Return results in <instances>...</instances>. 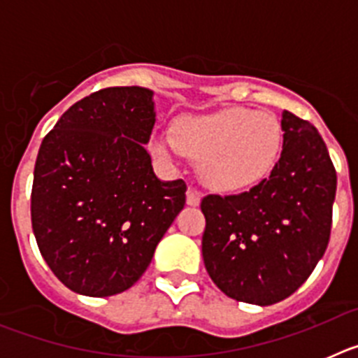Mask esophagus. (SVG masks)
<instances>
[{"instance_id":"esophagus-1","label":"esophagus","mask_w":358,"mask_h":358,"mask_svg":"<svg viewBox=\"0 0 358 358\" xmlns=\"http://www.w3.org/2000/svg\"><path fill=\"white\" fill-rule=\"evenodd\" d=\"M201 199L202 195L199 194L197 189L189 188L188 192H186V202H188V206H199V204H201Z\"/></svg>"}]
</instances>
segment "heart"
Listing matches in <instances>:
<instances>
[{
    "mask_svg": "<svg viewBox=\"0 0 358 358\" xmlns=\"http://www.w3.org/2000/svg\"><path fill=\"white\" fill-rule=\"evenodd\" d=\"M283 134L268 113L229 107L206 115H182L173 136L159 132L152 152L164 161L177 156L197 159L199 176L218 192H238L260 182L280 157Z\"/></svg>",
    "mask_w": 358,
    "mask_h": 358,
    "instance_id": "heart-1",
    "label": "heart"
}]
</instances>
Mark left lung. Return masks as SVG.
<instances>
[{
    "instance_id": "left-lung-1",
    "label": "left lung",
    "mask_w": 358,
    "mask_h": 358,
    "mask_svg": "<svg viewBox=\"0 0 358 358\" xmlns=\"http://www.w3.org/2000/svg\"><path fill=\"white\" fill-rule=\"evenodd\" d=\"M281 156L267 179L240 195H208L202 258L236 301L268 306L296 292L327 251L337 173L314 125L281 113Z\"/></svg>"
}]
</instances>
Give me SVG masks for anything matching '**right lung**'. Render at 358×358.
Instances as JSON below:
<instances>
[{"label":"right lung","mask_w":358,"mask_h":358,"mask_svg":"<svg viewBox=\"0 0 358 358\" xmlns=\"http://www.w3.org/2000/svg\"><path fill=\"white\" fill-rule=\"evenodd\" d=\"M154 91L107 87L69 107L37 154L31 227L44 262L73 292L131 289L186 202V182L161 181L148 143Z\"/></svg>","instance_id":"obj_1"}]
</instances>
